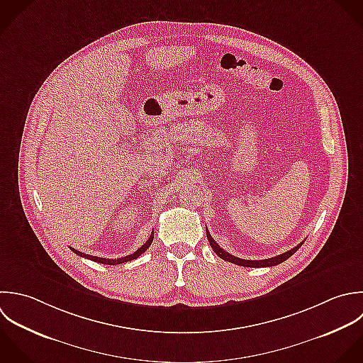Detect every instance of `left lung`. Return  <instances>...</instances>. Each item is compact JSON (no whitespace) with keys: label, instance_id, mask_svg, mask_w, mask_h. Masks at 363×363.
Instances as JSON below:
<instances>
[{"label":"left lung","instance_id":"8db88e82","mask_svg":"<svg viewBox=\"0 0 363 363\" xmlns=\"http://www.w3.org/2000/svg\"><path fill=\"white\" fill-rule=\"evenodd\" d=\"M206 236H208V240H209V243H211V247L213 249V252H215L220 259H223V260H226V262H230V263H235V264H238V266H243V267H273V266H277V264L286 262L289 257H291V256L303 246V243H304V242H301V243H300L298 246H296L294 249H291V250H289V252H286V253H283V255H280V256L272 257V259H264V260H245V259L235 257V256L229 255L228 252H225V250L213 240V238L211 236V233H209L208 229H206Z\"/></svg>","mask_w":363,"mask_h":363}]
</instances>
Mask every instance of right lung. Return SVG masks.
Masks as SVG:
<instances>
[{
    "label": "right lung",
    "mask_w": 363,
    "mask_h": 363,
    "mask_svg": "<svg viewBox=\"0 0 363 363\" xmlns=\"http://www.w3.org/2000/svg\"><path fill=\"white\" fill-rule=\"evenodd\" d=\"M152 239H154V230L151 232V235H150V238H148V240L138 249V250H135L133 255H128V256H125V257H121V259H103V257H96V256H90V255H86V253H82V252H79V250H74L73 247H70V250L73 252V253H76V255H79L80 257H84V259H89V260H93V262H97V263H101V264H108V266H111V264H121V263H125V262H130V260H134V259H137V257H140L150 246H151V243H152Z\"/></svg>",
    "instance_id": "1"
}]
</instances>
